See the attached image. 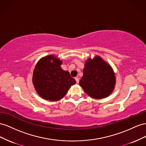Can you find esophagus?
Instances as JSON below:
<instances>
[{
    "instance_id": "obj_1",
    "label": "esophagus",
    "mask_w": 146,
    "mask_h": 146,
    "mask_svg": "<svg viewBox=\"0 0 146 146\" xmlns=\"http://www.w3.org/2000/svg\"><path fill=\"white\" fill-rule=\"evenodd\" d=\"M75 80H76V83H79V78H77V77H76L75 78Z\"/></svg>"
}]
</instances>
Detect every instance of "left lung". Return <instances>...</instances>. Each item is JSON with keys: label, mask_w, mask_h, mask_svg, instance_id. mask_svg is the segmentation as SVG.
<instances>
[{"label": "left lung", "mask_w": 146, "mask_h": 146, "mask_svg": "<svg viewBox=\"0 0 146 146\" xmlns=\"http://www.w3.org/2000/svg\"><path fill=\"white\" fill-rule=\"evenodd\" d=\"M115 84L113 70L101 57L96 56L87 60L80 86L89 96L95 99L109 96Z\"/></svg>", "instance_id": "obj_1"}]
</instances>
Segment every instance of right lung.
Returning <instances> with one entry per match:
<instances>
[{"mask_svg":"<svg viewBox=\"0 0 146 146\" xmlns=\"http://www.w3.org/2000/svg\"><path fill=\"white\" fill-rule=\"evenodd\" d=\"M61 64L56 57L48 56L40 60L34 70L33 84L37 93L47 100H59L76 84L69 72L62 69Z\"/></svg>","mask_w":146,"mask_h":146,"instance_id":"obj_1","label":"right lung"}]
</instances>
